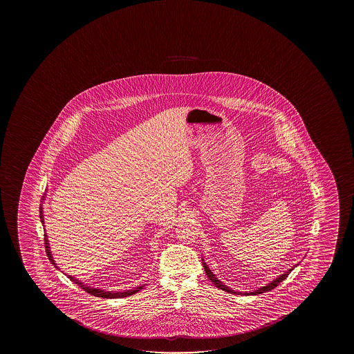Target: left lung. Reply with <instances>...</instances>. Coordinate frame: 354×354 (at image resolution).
Segmentation results:
<instances>
[{"instance_id": "left-lung-1", "label": "left lung", "mask_w": 354, "mask_h": 354, "mask_svg": "<svg viewBox=\"0 0 354 354\" xmlns=\"http://www.w3.org/2000/svg\"><path fill=\"white\" fill-rule=\"evenodd\" d=\"M203 268H205V272H206V275H207V278L214 283L218 289L221 290H225V291H227V292H230V294H241V292H237V291H234V290L230 289L228 286H226V285L222 284L221 283L220 280L214 277V272H211L209 270V268L206 266V263H203ZM294 268H291V269H289V270H286V272H284V274H281L280 277H278L277 279H274L272 280V283H269V284H267V286H263V288H261V289L254 290V291H252V292H244V295H258V294H263V292H267V291H270V290L274 289V288H277L283 280H285V279L288 278V275H289L290 272Z\"/></svg>"}]
</instances>
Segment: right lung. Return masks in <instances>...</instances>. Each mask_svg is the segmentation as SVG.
Wrapping results in <instances>:
<instances>
[{
    "label": "right lung",
    "mask_w": 354,
    "mask_h": 354,
    "mask_svg": "<svg viewBox=\"0 0 354 354\" xmlns=\"http://www.w3.org/2000/svg\"><path fill=\"white\" fill-rule=\"evenodd\" d=\"M43 212H41V223L44 222L43 221ZM44 241H46V248H47V255L48 258H49V261H52L53 264L57 267V264L54 263V259H53L52 253H50V250H49V243H48L47 234H44ZM68 278L71 280V281H74L75 284L79 285L80 288L85 290L86 292L88 294H91L93 296H97V297H104V299H116V297H126V296H131L136 294V292H138L143 288V285L142 286H138V288H136L133 290H127V291H120V292H112V291H104V290L96 289V288H91V286H87V285L82 284V281H79L77 279L74 278V277H71V275H68Z\"/></svg>",
    "instance_id": "1"
}]
</instances>
